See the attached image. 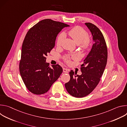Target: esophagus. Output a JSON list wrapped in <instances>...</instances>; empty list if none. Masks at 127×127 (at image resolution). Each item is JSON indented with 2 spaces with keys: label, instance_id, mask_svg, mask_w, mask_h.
<instances>
[{
  "label": "esophagus",
  "instance_id": "obj_1",
  "mask_svg": "<svg viewBox=\"0 0 127 127\" xmlns=\"http://www.w3.org/2000/svg\"><path fill=\"white\" fill-rule=\"evenodd\" d=\"M63 72H64V73H68V72H69V70L68 69L65 68H64L63 69Z\"/></svg>",
  "mask_w": 127,
  "mask_h": 127
}]
</instances>
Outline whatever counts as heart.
<instances>
[{
    "instance_id": "b5f03b06",
    "label": "heart",
    "mask_w": 127,
    "mask_h": 127,
    "mask_svg": "<svg viewBox=\"0 0 127 127\" xmlns=\"http://www.w3.org/2000/svg\"><path fill=\"white\" fill-rule=\"evenodd\" d=\"M68 34L77 44H80V46L84 51L87 50L92 45V40L88 37L87 32L82 28L76 26L70 29L68 32ZM65 37L64 32H61L58 35L57 40V45L60 46L63 40ZM66 61H69L68 58Z\"/></svg>"
}]
</instances>
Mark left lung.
Returning <instances> with one entry per match:
<instances>
[{"instance_id": "1", "label": "left lung", "mask_w": 127, "mask_h": 127, "mask_svg": "<svg viewBox=\"0 0 127 127\" xmlns=\"http://www.w3.org/2000/svg\"><path fill=\"white\" fill-rule=\"evenodd\" d=\"M95 43L84 63L81 65L82 74L76 75L71 70L70 79L65 84L68 93L75 97H83L91 93L98 84L107 63V49L103 35L95 25L86 23Z\"/></svg>"}]
</instances>
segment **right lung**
Instances as JSON below:
<instances>
[{
  "mask_svg": "<svg viewBox=\"0 0 127 127\" xmlns=\"http://www.w3.org/2000/svg\"><path fill=\"white\" fill-rule=\"evenodd\" d=\"M64 23L45 19L31 28L24 40L20 72L22 79L30 92L35 95L47 93L63 72L58 64L46 63V56L55 46L58 34L65 27Z\"/></svg>",
  "mask_w": 127,
  "mask_h": 127,
  "instance_id": "right-lung-1",
  "label": "right lung"
}]
</instances>
